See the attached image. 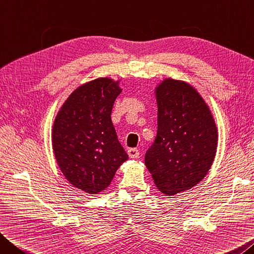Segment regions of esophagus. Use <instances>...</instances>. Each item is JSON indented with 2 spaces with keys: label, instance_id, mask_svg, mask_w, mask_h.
<instances>
[{
  "label": "esophagus",
  "instance_id": "34e87169",
  "mask_svg": "<svg viewBox=\"0 0 254 254\" xmlns=\"http://www.w3.org/2000/svg\"><path fill=\"white\" fill-rule=\"evenodd\" d=\"M128 155H129L130 159H136V157L139 156V151L137 148H129L128 149Z\"/></svg>",
  "mask_w": 254,
  "mask_h": 254
}]
</instances>
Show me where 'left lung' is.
I'll return each mask as SVG.
<instances>
[{
    "instance_id": "8db88e82",
    "label": "left lung",
    "mask_w": 254,
    "mask_h": 254,
    "mask_svg": "<svg viewBox=\"0 0 254 254\" xmlns=\"http://www.w3.org/2000/svg\"><path fill=\"white\" fill-rule=\"evenodd\" d=\"M155 97L157 134L145 164L156 188L173 196L198 185L208 173L218 130L208 105L189 83L164 78Z\"/></svg>"
}]
</instances>
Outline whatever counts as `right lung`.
<instances>
[{"label": "right lung", "mask_w": 254, "mask_h": 254, "mask_svg": "<svg viewBox=\"0 0 254 254\" xmlns=\"http://www.w3.org/2000/svg\"><path fill=\"white\" fill-rule=\"evenodd\" d=\"M120 80L99 77L69 94L54 120L52 143L62 173L70 185L89 194L110 186L128 160L111 122Z\"/></svg>", "instance_id": "add662e5"}]
</instances>
